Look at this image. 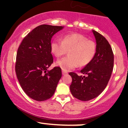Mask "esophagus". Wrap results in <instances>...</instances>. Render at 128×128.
Returning <instances> with one entry per match:
<instances>
[{
  "label": "esophagus",
  "instance_id": "esophagus-1",
  "mask_svg": "<svg viewBox=\"0 0 128 128\" xmlns=\"http://www.w3.org/2000/svg\"><path fill=\"white\" fill-rule=\"evenodd\" d=\"M62 74H63V75H64V74H67V72H66V71H64V70H62Z\"/></svg>",
  "mask_w": 128,
  "mask_h": 128
}]
</instances>
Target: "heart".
Here are the masks:
<instances>
[{
	"instance_id": "obj_1",
	"label": "heart",
	"mask_w": 128,
	"mask_h": 128,
	"mask_svg": "<svg viewBox=\"0 0 128 128\" xmlns=\"http://www.w3.org/2000/svg\"><path fill=\"white\" fill-rule=\"evenodd\" d=\"M50 50L57 58L68 51V56L58 60L55 63L56 66L67 72L75 68L78 65L83 67L90 62L96 53V45L85 36L73 34L66 35L62 41L54 40L51 42Z\"/></svg>"
}]
</instances>
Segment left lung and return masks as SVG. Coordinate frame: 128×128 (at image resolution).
<instances>
[{
    "mask_svg": "<svg viewBox=\"0 0 128 128\" xmlns=\"http://www.w3.org/2000/svg\"><path fill=\"white\" fill-rule=\"evenodd\" d=\"M96 42V53L91 62L78 76L70 72L72 82L70 86L72 94L82 101H88L98 97L108 84L114 66V55L106 38L95 30H92Z\"/></svg>",
    "mask_w": 128,
    "mask_h": 128,
    "instance_id": "1",
    "label": "left lung"
}]
</instances>
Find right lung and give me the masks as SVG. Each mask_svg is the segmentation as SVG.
I'll return each instance as SVG.
<instances>
[{
  "instance_id": "add662e5",
  "label": "right lung",
  "mask_w": 128,
  "mask_h": 128,
  "mask_svg": "<svg viewBox=\"0 0 128 128\" xmlns=\"http://www.w3.org/2000/svg\"><path fill=\"white\" fill-rule=\"evenodd\" d=\"M63 28L64 26L48 24L37 26L23 38L17 50V78L24 92L35 100L50 99L62 76L60 67L48 68L54 61L51 39Z\"/></svg>"
}]
</instances>
